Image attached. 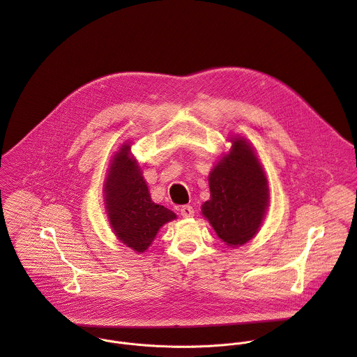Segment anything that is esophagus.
<instances>
[{
	"instance_id": "34e87169",
	"label": "esophagus",
	"mask_w": 357,
	"mask_h": 357,
	"mask_svg": "<svg viewBox=\"0 0 357 357\" xmlns=\"http://www.w3.org/2000/svg\"><path fill=\"white\" fill-rule=\"evenodd\" d=\"M179 212H181V215H182L183 218H192V216H193V213H195L193 208H192V206H189V205H185V206H182Z\"/></svg>"
}]
</instances>
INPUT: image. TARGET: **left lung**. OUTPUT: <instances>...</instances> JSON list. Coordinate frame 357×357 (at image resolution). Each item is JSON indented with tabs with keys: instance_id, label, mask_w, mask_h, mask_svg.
<instances>
[{
	"instance_id": "1",
	"label": "left lung",
	"mask_w": 357,
	"mask_h": 357,
	"mask_svg": "<svg viewBox=\"0 0 357 357\" xmlns=\"http://www.w3.org/2000/svg\"><path fill=\"white\" fill-rule=\"evenodd\" d=\"M231 146L209 174L211 199L202 216L229 247H240L256 237L270 206V188L264 167L254 146L231 135Z\"/></svg>"
}]
</instances>
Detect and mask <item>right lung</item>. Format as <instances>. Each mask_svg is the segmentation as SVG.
<instances>
[{"label": "right lung", "mask_w": 357, "mask_h": 357, "mask_svg": "<svg viewBox=\"0 0 357 357\" xmlns=\"http://www.w3.org/2000/svg\"><path fill=\"white\" fill-rule=\"evenodd\" d=\"M131 141L123 142L112 157L103 185L105 208L117 240L132 251L144 252L160 229L176 215L152 202L139 162L131 152Z\"/></svg>", "instance_id": "add662e5"}]
</instances>
